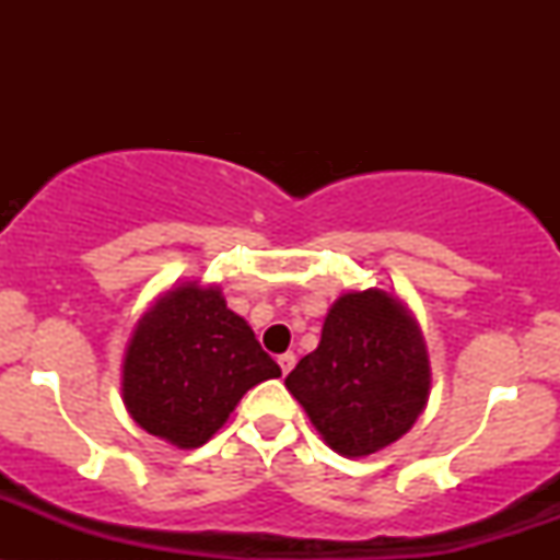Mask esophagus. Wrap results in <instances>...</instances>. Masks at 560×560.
<instances>
[{
  "mask_svg": "<svg viewBox=\"0 0 560 560\" xmlns=\"http://www.w3.org/2000/svg\"><path fill=\"white\" fill-rule=\"evenodd\" d=\"M294 363H298V358H294V352H284V355H279V365L284 374H289V371L294 369Z\"/></svg>",
  "mask_w": 560,
  "mask_h": 560,
  "instance_id": "obj_1",
  "label": "esophagus"
}]
</instances>
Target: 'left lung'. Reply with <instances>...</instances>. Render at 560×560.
Here are the masks:
<instances>
[{"label":"left lung","instance_id":"1","mask_svg":"<svg viewBox=\"0 0 560 560\" xmlns=\"http://www.w3.org/2000/svg\"><path fill=\"white\" fill-rule=\"evenodd\" d=\"M284 384L334 453L365 458L408 434L427 408V339L397 294L350 289L334 300L318 347Z\"/></svg>","mask_w":560,"mask_h":560}]
</instances>
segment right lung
Returning <instances> with one entry per match:
<instances>
[{"label": "right lung", "instance_id": "right-lung-1", "mask_svg": "<svg viewBox=\"0 0 560 560\" xmlns=\"http://www.w3.org/2000/svg\"><path fill=\"white\" fill-rule=\"evenodd\" d=\"M281 369L218 284L182 281L158 294L133 326L120 395L147 434L178 450L202 447L244 392Z\"/></svg>", "mask_w": 560, "mask_h": 560}]
</instances>
